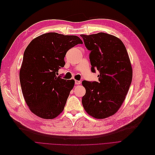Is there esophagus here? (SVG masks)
<instances>
[{"instance_id":"34e87169","label":"esophagus","mask_w":155,"mask_h":155,"mask_svg":"<svg viewBox=\"0 0 155 155\" xmlns=\"http://www.w3.org/2000/svg\"><path fill=\"white\" fill-rule=\"evenodd\" d=\"M81 84V81H78V80L75 81V84Z\"/></svg>"}]
</instances>
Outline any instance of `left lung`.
I'll use <instances>...</instances> for the list:
<instances>
[{
    "mask_svg": "<svg viewBox=\"0 0 155 155\" xmlns=\"http://www.w3.org/2000/svg\"><path fill=\"white\" fill-rule=\"evenodd\" d=\"M81 36L91 51V71L100 72L98 82H82L86 89L82 104L91 116L105 119L118 111L129 91L132 78L129 55L122 41L115 36L98 33Z\"/></svg>",
    "mask_w": 155,
    "mask_h": 155,
    "instance_id": "1",
    "label": "left lung"
}]
</instances>
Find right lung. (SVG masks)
Here are the masks:
<instances>
[{
	"instance_id": "1",
	"label": "right lung",
	"mask_w": 155,
	"mask_h": 155,
	"mask_svg": "<svg viewBox=\"0 0 155 155\" xmlns=\"http://www.w3.org/2000/svg\"><path fill=\"white\" fill-rule=\"evenodd\" d=\"M83 41L75 35L48 33L33 39L26 47L19 72L24 98L31 111L52 119L64 108L74 80L57 76L67 51Z\"/></svg>"
}]
</instances>
